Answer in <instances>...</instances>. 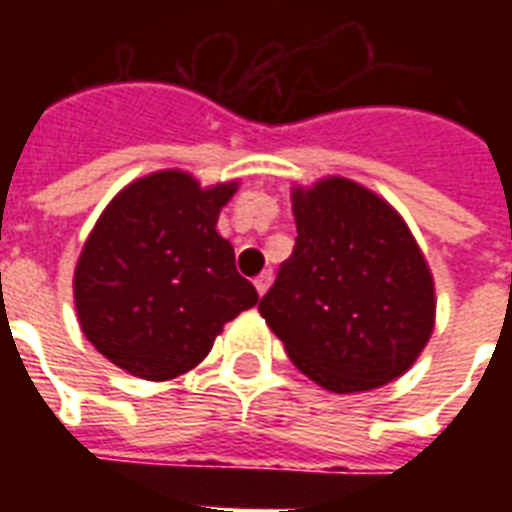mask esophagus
I'll return each mask as SVG.
<instances>
[{
  "instance_id": "1",
  "label": "esophagus",
  "mask_w": 512,
  "mask_h": 512,
  "mask_svg": "<svg viewBox=\"0 0 512 512\" xmlns=\"http://www.w3.org/2000/svg\"><path fill=\"white\" fill-rule=\"evenodd\" d=\"M271 282H274V274L271 271H263V274H257L255 277V288L260 296H266V290L271 288Z\"/></svg>"
}]
</instances>
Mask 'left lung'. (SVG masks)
<instances>
[{"label":"left lung","mask_w":512,"mask_h":512,"mask_svg":"<svg viewBox=\"0 0 512 512\" xmlns=\"http://www.w3.org/2000/svg\"><path fill=\"white\" fill-rule=\"evenodd\" d=\"M296 246L260 315L301 373L337 395L417 362L436 318L433 277L400 213L348 178L293 189Z\"/></svg>","instance_id":"8db88e82"}]
</instances>
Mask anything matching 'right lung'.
Masks as SVG:
<instances>
[{
  "mask_svg": "<svg viewBox=\"0 0 512 512\" xmlns=\"http://www.w3.org/2000/svg\"><path fill=\"white\" fill-rule=\"evenodd\" d=\"M235 189L161 169L106 205L76 263L73 299L84 337L112 365L147 381L183 376L224 323L255 307V285L216 233Z\"/></svg>",
  "mask_w": 512,
  "mask_h": 512,
  "instance_id": "1",
  "label": "right lung"
}]
</instances>
